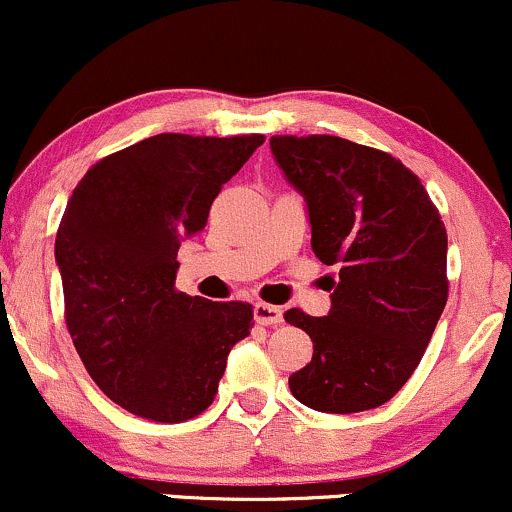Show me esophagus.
I'll return each instance as SVG.
<instances>
[{
	"instance_id": "esophagus-1",
	"label": "esophagus",
	"mask_w": 512,
	"mask_h": 512,
	"mask_svg": "<svg viewBox=\"0 0 512 512\" xmlns=\"http://www.w3.org/2000/svg\"><path fill=\"white\" fill-rule=\"evenodd\" d=\"M254 317H256L258 324H263V326L283 324V309L275 307V304L256 302L254 304Z\"/></svg>"
}]
</instances>
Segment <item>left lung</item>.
I'll list each match as a JSON object with an SVG mask.
<instances>
[{
	"instance_id": "left-lung-1",
	"label": "left lung",
	"mask_w": 512,
	"mask_h": 512,
	"mask_svg": "<svg viewBox=\"0 0 512 512\" xmlns=\"http://www.w3.org/2000/svg\"><path fill=\"white\" fill-rule=\"evenodd\" d=\"M275 162L307 200L312 249L338 266L329 317L287 309L312 363L290 375L324 413L387 404L409 382L447 302V232L421 179L382 149L331 135H275Z\"/></svg>"
}]
</instances>
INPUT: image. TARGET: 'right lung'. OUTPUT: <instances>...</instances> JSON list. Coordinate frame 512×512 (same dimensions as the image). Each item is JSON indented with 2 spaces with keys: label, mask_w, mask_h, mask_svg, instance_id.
<instances>
[{
  "label": "right lung",
  "mask_w": 512,
  "mask_h": 512,
  "mask_svg": "<svg viewBox=\"0 0 512 512\" xmlns=\"http://www.w3.org/2000/svg\"><path fill=\"white\" fill-rule=\"evenodd\" d=\"M263 140L162 132L96 162L67 200L55 239L67 331L91 380L135 416L203 413L251 333L249 302L176 290V254Z\"/></svg>",
  "instance_id": "add662e5"
}]
</instances>
